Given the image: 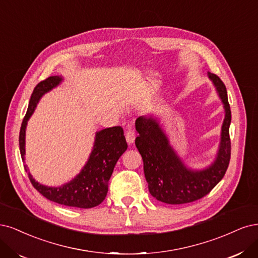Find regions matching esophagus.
<instances>
[{
    "mask_svg": "<svg viewBox=\"0 0 258 258\" xmlns=\"http://www.w3.org/2000/svg\"><path fill=\"white\" fill-rule=\"evenodd\" d=\"M125 138H126V141L128 145H132L133 143L135 141V133L133 130H128L126 132V135H125Z\"/></svg>",
    "mask_w": 258,
    "mask_h": 258,
    "instance_id": "34e87169",
    "label": "esophagus"
}]
</instances>
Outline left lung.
I'll return each mask as SVG.
<instances>
[{
  "instance_id": "8db88e82",
  "label": "left lung",
  "mask_w": 258,
  "mask_h": 258,
  "mask_svg": "<svg viewBox=\"0 0 258 258\" xmlns=\"http://www.w3.org/2000/svg\"><path fill=\"white\" fill-rule=\"evenodd\" d=\"M208 77L217 89L225 112L219 150L209 166L203 169L187 167L170 145L159 118L153 113L141 115L135 122L139 134L135 139V145L143 157L149 192L159 202L168 205L195 202L209 193L227 170L230 160L231 121L227 91L217 75L208 72Z\"/></svg>"
}]
</instances>
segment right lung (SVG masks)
Listing matches in <instances>:
<instances>
[{"mask_svg": "<svg viewBox=\"0 0 258 258\" xmlns=\"http://www.w3.org/2000/svg\"><path fill=\"white\" fill-rule=\"evenodd\" d=\"M64 80L62 76H51L35 87L31 95L28 111L24 117L20 134L19 147L22 161L26 155V130L28 121L46 93L59 86ZM127 144L121 126H113L96 132L92 151L84 167L76 177L61 186H47L39 183L28 172L29 179L38 192L56 204L89 209L102 204L108 192V182L120 156L126 151ZM28 170V166L24 164Z\"/></svg>", "mask_w": 258, "mask_h": 258, "instance_id": "add662e5", "label": "right lung"}]
</instances>
